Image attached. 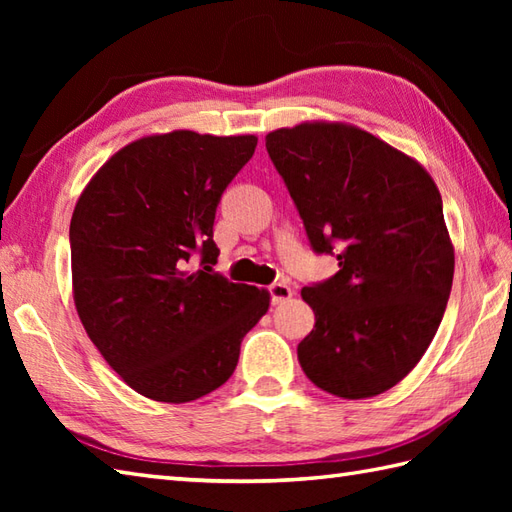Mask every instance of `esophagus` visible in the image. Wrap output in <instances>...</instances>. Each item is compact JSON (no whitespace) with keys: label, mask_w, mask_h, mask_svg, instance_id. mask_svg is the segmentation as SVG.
<instances>
[{"label":"esophagus","mask_w":512,"mask_h":512,"mask_svg":"<svg viewBox=\"0 0 512 512\" xmlns=\"http://www.w3.org/2000/svg\"><path fill=\"white\" fill-rule=\"evenodd\" d=\"M268 295H270V301L275 303H284L292 297V288L286 284V281H275V284L268 286Z\"/></svg>","instance_id":"esophagus-1"}]
</instances>
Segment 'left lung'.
I'll list each match as a JSON object with an SVG mask.
<instances>
[{
    "label": "left lung",
    "instance_id": "obj_1",
    "mask_svg": "<svg viewBox=\"0 0 512 512\" xmlns=\"http://www.w3.org/2000/svg\"><path fill=\"white\" fill-rule=\"evenodd\" d=\"M317 255L339 273L301 290L314 330L303 372L339 398H369L405 378L447 310L453 246L436 182L416 160L358 127L301 123L266 136Z\"/></svg>",
    "mask_w": 512,
    "mask_h": 512
}]
</instances>
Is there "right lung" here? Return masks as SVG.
<instances>
[{"label":"right lung","instance_id":"right-lung-1","mask_svg":"<svg viewBox=\"0 0 512 512\" xmlns=\"http://www.w3.org/2000/svg\"><path fill=\"white\" fill-rule=\"evenodd\" d=\"M255 136H147L105 162L70 222L74 303L114 372L158 402L198 400L237 367L268 292L211 273L222 193ZM193 254L202 271L188 273Z\"/></svg>","mask_w":512,"mask_h":512}]
</instances>
